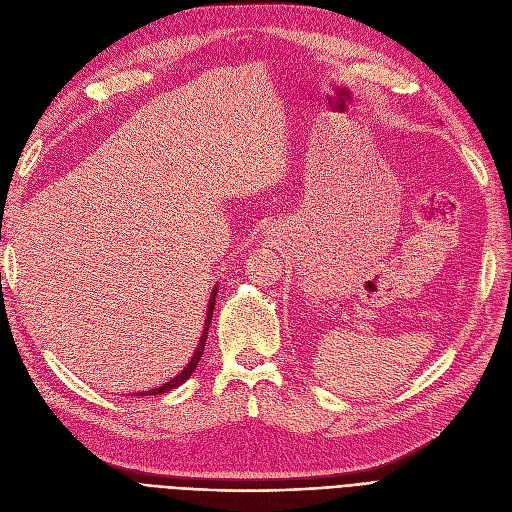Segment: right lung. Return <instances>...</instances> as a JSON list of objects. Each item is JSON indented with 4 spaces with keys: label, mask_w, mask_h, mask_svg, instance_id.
I'll list each match as a JSON object with an SVG mask.
<instances>
[{
    "label": "right lung",
    "mask_w": 512,
    "mask_h": 512,
    "mask_svg": "<svg viewBox=\"0 0 512 512\" xmlns=\"http://www.w3.org/2000/svg\"><path fill=\"white\" fill-rule=\"evenodd\" d=\"M217 286H219V284H215L213 293H211V297H209V305H207V318H205V326H203V335H201V339H198V345H196V349H194V355H192V358H190V362L186 364V368H184L180 374H175L171 381L163 383L161 387H154V389H150V391H142V393H136V395H161V393H167V391H171V389H175V387H180L182 383H186V381L190 379L192 372H194V370H196V366H198V362H201V358H203L205 343H207V335H209V326H211V318H213V309H215Z\"/></svg>",
    "instance_id": "add662e5"
}]
</instances>
